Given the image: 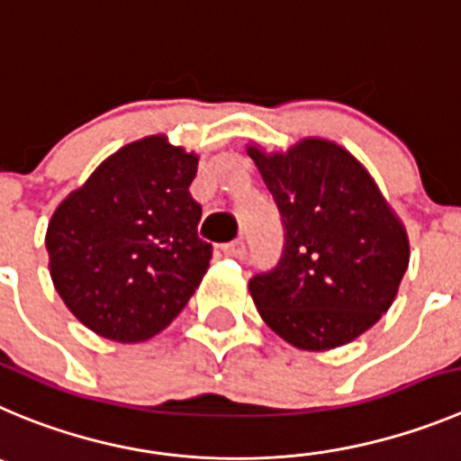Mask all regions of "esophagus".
Here are the masks:
<instances>
[{
	"instance_id": "obj_1",
	"label": "esophagus",
	"mask_w": 461,
	"mask_h": 461,
	"mask_svg": "<svg viewBox=\"0 0 461 461\" xmlns=\"http://www.w3.org/2000/svg\"><path fill=\"white\" fill-rule=\"evenodd\" d=\"M222 255L240 259V257H245V243L243 240H231V243L222 245Z\"/></svg>"
}]
</instances>
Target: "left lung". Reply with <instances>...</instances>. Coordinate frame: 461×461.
Here are the masks:
<instances>
[{"label":"left lung","mask_w":461,"mask_h":461,"mask_svg":"<svg viewBox=\"0 0 461 461\" xmlns=\"http://www.w3.org/2000/svg\"><path fill=\"white\" fill-rule=\"evenodd\" d=\"M282 213L275 270L250 279L264 322L298 350L341 348L389 312L410 266V236L364 163L304 136L289 149L248 143Z\"/></svg>","instance_id":"obj_1"}]
</instances>
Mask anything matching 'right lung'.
Listing matches in <instances>:
<instances>
[{
  "label": "right lung",
  "instance_id": "add662e5",
  "mask_svg": "<svg viewBox=\"0 0 461 461\" xmlns=\"http://www.w3.org/2000/svg\"><path fill=\"white\" fill-rule=\"evenodd\" d=\"M197 154L152 133L106 157L51 213L45 248L56 294L90 332L148 341L200 286L211 243L188 193Z\"/></svg>",
  "mask_w": 461,
  "mask_h": 461
}]
</instances>
